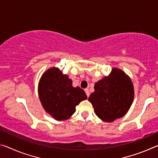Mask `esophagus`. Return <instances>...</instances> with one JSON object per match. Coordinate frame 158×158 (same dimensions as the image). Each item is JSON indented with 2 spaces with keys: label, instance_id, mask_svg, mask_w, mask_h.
Masks as SVG:
<instances>
[{
  "label": "esophagus",
  "instance_id": "obj_1",
  "mask_svg": "<svg viewBox=\"0 0 158 158\" xmlns=\"http://www.w3.org/2000/svg\"><path fill=\"white\" fill-rule=\"evenodd\" d=\"M84 91H85V92H86V96H87V97L89 98V96H90V93H89V89H84Z\"/></svg>",
  "mask_w": 158,
  "mask_h": 158
}]
</instances>
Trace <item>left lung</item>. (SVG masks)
I'll return each mask as SVG.
<instances>
[{
  "instance_id": "8db88e82",
  "label": "left lung",
  "mask_w": 158,
  "mask_h": 158,
  "mask_svg": "<svg viewBox=\"0 0 158 158\" xmlns=\"http://www.w3.org/2000/svg\"><path fill=\"white\" fill-rule=\"evenodd\" d=\"M95 91L89 98L95 113L102 121L112 122L122 117L131 107L134 86L122 70L114 68L109 76L96 82Z\"/></svg>"
}]
</instances>
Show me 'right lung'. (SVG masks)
Returning a JSON list of instances; mask_svg holds the SVG:
<instances>
[{"label": "right lung", "mask_w": 158, "mask_h": 158, "mask_svg": "<svg viewBox=\"0 0 158 158\" xmlns=\"http://www.w3.org/2000/svg\"><path fill=\"white\" fill-rule=\"evenodd\" d=\"M39 95L45 110L59 121L69 118L77 105L87 98L83 89L72 86V81L68 76L54 67L42 76Z\"/></svg>", "instance_id": "1"}]
</instances>
